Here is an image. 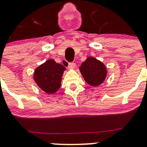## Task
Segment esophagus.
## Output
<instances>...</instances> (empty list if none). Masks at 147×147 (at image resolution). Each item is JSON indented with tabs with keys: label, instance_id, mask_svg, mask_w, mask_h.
<instances>
[{
	"label": "esophagus",
	"instance_id": "esophagus-1",
	"mask_svg": "<svg viewBox=\"0 0 147 147\" xmlns=\"http://www.w3.org/2000/svg\"><path fill=\"white\" fill-rule=\"evenodd\" d=\"M75 66H76V64H75V63H69V64H68V69H75Z\"/></svg>",
	"mask_w": 147,
	"mask_h": 147
}]
</instances>
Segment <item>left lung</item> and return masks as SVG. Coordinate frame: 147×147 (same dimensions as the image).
<instances>
[{"mask_svg": "<svg viewBox=\"0 0 147 147\" xmlns=\"http://www.w3.org/2000/svg\"><path fill=\"white\" fill-rule=\"evenodd\" d=\"M84 81L92 87H97L104 82L107 75V67L100 60L88 57L79 67Z\"/></svg>", "mask_w": 147, "mask_h": 147, "instance_id": "left-lung-1", "label": "left lung"}]
</instances>
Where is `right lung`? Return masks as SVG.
<instances>
[{
  "instance_id": "obj_1",
  "label": "right lung",
  "mask_w": 147,
  "mask_h": 147,
  "mask_svg": "<svg viewBox=\"0 0 147 147\" xmlns=\"http://www.w3.org/2000/svg\"><path fill=\"white\" fill-rule=\"evenodd\" d=\"M66 68L53 59L46 60L37 67L33 74V80L37 85L45 93L53 94L61 86L62 78Z\"/></svg>"
}]
</instances>
